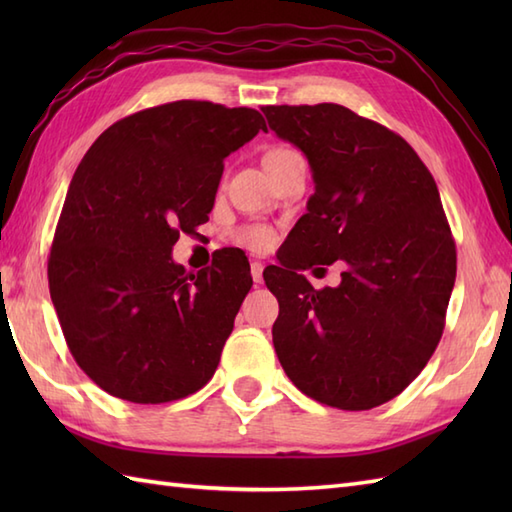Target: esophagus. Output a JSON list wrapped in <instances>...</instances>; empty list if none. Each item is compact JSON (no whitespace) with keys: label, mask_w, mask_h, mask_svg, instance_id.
I'll use <instances>...</instances> for the list:
<instances>
[{"label":"esophagus","mask_w":512,"mask_h":512,"mask_svg":"<svg viewBox=\"0 0 512 512\" xmlns=\"http://www.w3.org/2000/svg\"><path fill=\"white\" fill-rule=\"evenodd\" d=\"M250 275H253V281L255 284H262L264 281V264L262 262H250Z\"/></svg>","instance_id":"1"}]
</instances>
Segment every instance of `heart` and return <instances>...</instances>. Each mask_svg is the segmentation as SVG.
I'll use <instances>...</instances> for the list:
<instances>
[{
  "label": "heart",
  "mask_w": 512,
  "mask_h": 512,
  "mask_svg": "<svg viewBox=\"0 0 512 512\" xmlns=\"http://www.w3.org/2000/svg\"><path fill=\"white\" fill-rule=\"evenodd\" d=\"M292 151H295V149H288V147H275V149H270V151H268L266 158L286 156V154H292ZM235 239H237V242L242 244V246H248V248H253V250H266V248L273 246V242H275V235H273V231H270L268 226H262V224H250V226L239 228L237 235H235Z\"/></svg>",
  "instance_id": "obj_1"
}]
</instances>
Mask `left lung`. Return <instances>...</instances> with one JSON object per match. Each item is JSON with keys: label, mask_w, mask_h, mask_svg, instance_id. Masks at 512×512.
<instances>
[{"label": "left lung", "mask_w": 512, "mask_h": 512, "mask_svg": "<svg viewBox=\"0 0 512 512\" xmlns=\"http://www.w3.org/2000/svg\"><path fill=\"white\" fill-rule=\"evenodd\" d=\"M306 154L314 193L279 266L273 343L303 394L345 411L396 398L436 352L455 284V244L436 180L405 138L336 103L266 105ZM346 262L342 284L314 291L296 273Z\"/></svg>", "instance_id": "8db88e82"}]
</instances>
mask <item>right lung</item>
I'll use <instances>...</instances> for the list:
<instances>
[{"label": "right lung", "mask_w": 512, "mask_h": 512, "mask_svg": "<svg viewBox=\"0 0 512 512\" xmlns=\"http://www.w3.org/2000/svg\"><path fill=\"white\" fill-rule=\"evenodd\" d=\"M259 129L250 107L176 101L107 127L76 167L48 259L50 297L74 361L107 394L158 405L215 374L253 286L226 253L187 273L180 233L209 220L224 158Z\"/></svg>", "instance_id": "add662e5"}]
</instances>
